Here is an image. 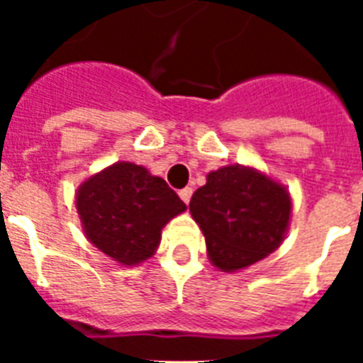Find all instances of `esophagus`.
I'll use <instances>...</instances> for the list:
<instances>
[{
    "label": "esophagus",
    "mask_w": 363,
    "mask_h": 363,
    "mask_svg": "<svg viewBox=\"0 0 363 363\" xmlns=\"http://www.w3.org/2000/svg\"><path fill=\"white\" fill-rule=\"evenodd\" d=\"M179 196H181V199L184 201V203H190V198H192V188H184V190H181L179 192Z\"/></svg>",
    "instance_id": "obj_1"
}]
</instances>
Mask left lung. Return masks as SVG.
I'll use <instances>...</instances> for the list:
<instances>
[{
	"instance_id": "1",
	"label": "left lung",
	"mask_w": 363,
	"mask_h": 363,
	"mask_svg": "<svg viewBox=\"0 0 363 363\" xmlns=\"http://www.w3.org/2000/svg\"><path fill=\"white\" fill-rule=\"evenodd\" d=\"M190 215L218 271L247 269L281 247L292 218L284 184L254 165H224L194 192Z\"/></svg>"
}]
</instances>
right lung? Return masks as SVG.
I'll use <instances>...</instances> for the list:
<instances>
[{
  "instance_id": "add662e5",
  "label": "right lung",
  "mask_w": 363,
  "mask_h": 363,
  "mask_svg": "<svg viewBox=\"0 0 363 363\" xmlns=\"http://www.w3.org/2000/svg\"><path fill=\"white\" fill-rule=\"evenodd\" d=\"M75 207L88 241L125 267L152 258L165 224L186 211L162 177L133 162H115L84 179Z\"/></svg>"
}]
</instances>
